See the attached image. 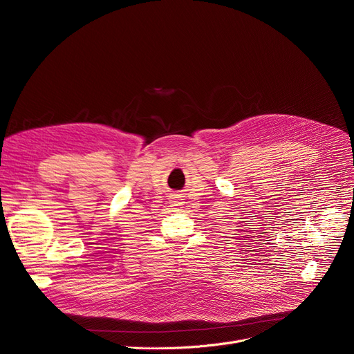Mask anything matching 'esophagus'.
Returning a JSON list of instances; mask_svg holds the SVG:
<instances>
[{
	"label": "esophagus",
	"mask_w": 354,
	"mask_h": 354,
	"mask_svg": "<svg viewBox=\"0 0 354 354\" xmlns=\"http://www.w3.org/2000/svg\"><path fill=\"white\" fill-rule=\"evenodd\" d=\"M171 203H172V207H178V205H180V202H179V195H178V194H172V195H171Z\"/></svg>",
	"instance_id": "esophagus-1"
}]
</instances>
